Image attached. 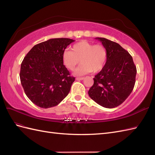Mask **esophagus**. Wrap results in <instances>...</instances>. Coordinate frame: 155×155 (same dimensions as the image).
I'll return each instance as SVG.
<instances>
[{"label": "esophagus", "instance_id": "1", "mask_svg": "<svg viewBox=\"0 0 155 155\" xmlns=\"http://www.w3.org/2000/svg\"><path fill=\"white\" fill-rule=\"evenodd\" d=\"M76 79V80H83L84 78L83 77H77Z\"/></svg>", "mask_w": 155, "mask_h": 155}]
</instances>
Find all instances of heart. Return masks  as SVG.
<instances>
[{"mask_svg":"<svg viewBox=\"0 0 155 155\" xmlns=\"http://www.w3.org/2000/svg\"><path fill=\"white\" fill-rule=\"evenodd\" d=\"M107 59V51L102 45H94L87 41L74 44L72 51L65 50L62 55L64 65L74 70L80 63L82 64L75 72L76 75H84L91 72H100Z\"/></svg>","mask_w":155,"mask_h":155,"instance_id":"heart-1","label":"heart"}]
</instances>
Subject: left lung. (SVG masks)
I'll use <instances>...</instances> for the list:
<instances>
[{
    "instance_id": "8db88e82",
    "label": "left lung",
    "mask_w": 155,
    "mask_h": 155,
    "mask_svg": "<svg viewBox=\"0 0 155 155\" xmlns=\"http://www.w3.org/2000/svg\"><path fill=\"white\" fill-rule=\"evenodd\" d=\"M107 51L104 67L94 78L88 95L97 104L112 109L119 106L132 92L137 67L127 51L115 42L96 37Z\"/></svg>"
}]
</instances>
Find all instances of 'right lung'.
Returning a JSON list of instances; mask_svg holds the SVG:
<instances>
[{
  "label": "right lung",
  "mask_w": 155,
  "mask_h": 155,
  "mask_svg": "<svg viewBox=\"0 0 155 155\" xmlns=\"http://www.w3.org/2000/svg\"><path fill=\"white\" fill-rule=\"evenodd\" d=\"M73 39H50L35 45L21 66L20 79L27 97L43 109L58 105L66 97L75 78L63 64L62 55Z\"/></svg>",
  "instance_id": "right-lung-1"
}]
</instances>
